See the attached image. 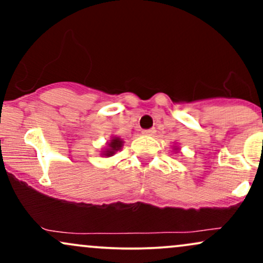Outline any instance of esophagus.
<instances>
[{
  "mask_svg": "<svg viewBox=\"0 0 263 263\" xmlns=\"http://www.w3.org/2000/svg\"><path fill=\"white\" fill-rule=\"evenodd\" d=\"M142 134L143 135H148V136H152L156 134V128H148V129H143L142 131Z\"/></svg>",
  "mask_w": 263,
  "mask_h": 263,
  "instance_id": "34e87169",
  "label": "esophagus"
}]
</instances>
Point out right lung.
<instances>
[{
    "label": "right lung",
    "mask_w": 263,
    "mask_h": 263,
    "mask_svg": "<svg viewBox=\"0 0 263 263\" xmlns=\"http://www.w3.org/2000/svg\"><path fill=\"white\" fill-rule=\"evenodd\" d=\"M121 146H122V141L120 140L119 137H114L112 140H111L110 143H108V148H107V151H105L104 155L107 157L112 156L116 151H119L120 148H121Z\"/></svg>",
    "instance_id": "add662e5"
}]
</instances>
